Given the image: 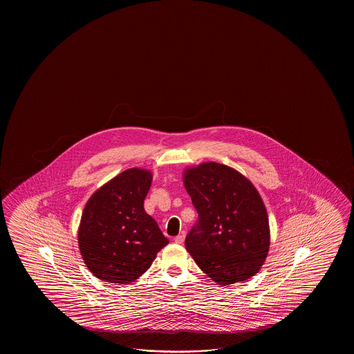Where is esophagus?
<instances>
[{
    "label": "esophagus",
    "instance_id": "1",
    "mask_svg": "<svg viewBox=\"0 0 354 354\" xmlns=\"http://www.w3.org/2000/svg\"><path fill=\"white\" fill-rule=\"evenodd\" d=\"M183 241H185V234L183 233L177 235V236L174 238V243H177V244H182Z\"/></svg>",
    "mask_w": 354,
    "mask_h": 354
}]
</instances>
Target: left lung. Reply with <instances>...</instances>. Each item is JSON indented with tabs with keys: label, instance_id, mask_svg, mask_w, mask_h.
<instances>
[{
	"label": "left lung",
	"instance_id": "obj_1",
	"mask_svg": "<svg viewBox=\"0 0 354 354\" xmlns=\"http://www.w3.org/2000/svg\"><path fill=\"white\" fill-rule=\"evenodd\" d=\"M183 180L198 214L185 241L197 266L224 286L254 276L270 248L268 216L256 187L215 162L188 168Z\"/></svg>",
	"mask_w": 354,
	"mask_h": 354
}]
</instances>
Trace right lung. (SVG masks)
<instances>
[{
    "label": "right lung",
    "instance_id": "obj_1",
    "mask_svg": "<svg viewBox=\"0 0 354 354\" xmlns=\"http://www.w3.org/2000/svg\"><path fill=\"white\" fill-rule=\"evenodd\" d=\"M147 169L130 168L91 196L78 229L83 261L97 279L130 283L151 266L168 239L144 210L151 185Z\"/></svg>",
    "mask_w": 354,
    "mask_h": 354
}]
</instances>
